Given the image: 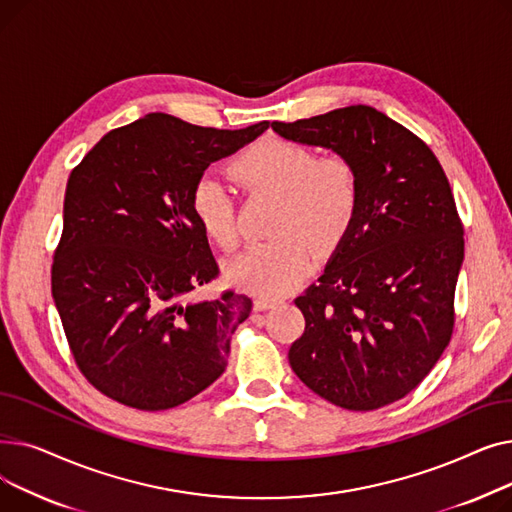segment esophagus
<instances>
[{"mask_svg":"<svg viewBox=\"0 0 512 512\" xmlns=\"http://www.w3.org/2000/svg\"><path fill=\"white\" fill-rule=\"evenodd\" d=\"M280 303H282V299H278V297H257L255 299V309L257 311H265V309H272V307H276Z\"/></svg>","mask_w":512,"mask_h":512,"instance_id":"obj_1","label":"esophagus"}]
</instances>
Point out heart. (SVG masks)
<instances>
[{
    "instance_id": "1",
    "label": "heart",
    "mask_w": 512,
    "mask_h": 512,
    "mask_svg": "<svg viewBox=\"0 0 512 512\" xmlns=\"http://www.w3.org/2000/svg\"><path fill=\"white\" fill-rule=\"evenodd\" d=\"M232 174L249 191L282 197L280 232L286 234L253 242L226 265L230 282L253 292L274 297L297 284L311 270L315 247H336L357 215L359 174L342 155L317 157L305 145L265 139L232 161ZM191 211L215 245H236V203L220 176L195 182Z\"/></svg>"
}]
</instances>
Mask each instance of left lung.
Returning <instances> with one entry per match:
<instances>
[{"instance_id": "1", "label": "left lung", "mask_w": 512, "mask_h": 512, "mask_svg": "<svg viewBox=\"0 0 512 512\" xmlns=\"http://www.w3.org/2000/svg\"><path fill=\"white\" fill-rule=\"evenodd\" d=\"M272 128L346 157L361 188L324 274L294 301L305 332L290 367L336 407H386L423 382L452 336L465 240L448 178L432 149L369 105Z\"/></svg>"}]
</instances>
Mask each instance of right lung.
Here are the masks:
<instances>
[{"mask_svg": "<svg viewBox=\"0 0 512 512\" xmlns=\"http://www.w3.org/2000/svg\"><path fill=\"white\" fill-rule=\"evenodd\" d=\"M267 128L218 130L147 114L107 132L72 170L51 294L74 361L101 394L164 411L224 373L253 301L232 290L188 301L220 274L191 191L209 164Z\"/></svg>", "mask_w": 512, "mask_h": 512, "instance_id": "obj_1", "label": "right lung"}]
</instances>
